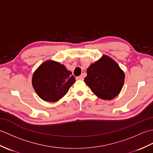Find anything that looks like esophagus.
I'll list each match as a JSON object with an SVG mask.
<instances>
[{"mask_svg": "<svg viewBox=\"0 0 153 153\" xmlns=\"http://www.w3.org/2000/svg\"><path fill=\"white\" fill-rule=\"evenodd\" d=\"M76 79L77 80H83V77L82 76H79L76 77Z\"/></svg>", "mask_w": 153, "mask_h": 153, "instance_id": "1", "label": "esophagus"}]
</instances>
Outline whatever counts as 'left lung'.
<instances>
[{
	"mask_svg": "<svg viewBox=\"0 0 153 153\" xmlns=\"http://www.w3.org/2000/svg\"><path fill=\"white\" fill-rule=\"evenodd\" d=\"M85 81L92 92L100 99L112 100L118 95L124 83L125 74L112 58L104 54L91 64Z\"/></svg>",
	"mask_w": 153,
	"mask_h": 153,
	"instance_id": "left-lung-1",
	"label": "left lung"
}]
</instances>
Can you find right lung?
I'll use <instances>...</instances> for the list:
<instances>
[{
	"mask_svg": "<svg viewBox=\"0 0 153 153\" xmlns=\"http://www.w3.org/2000/svg\"><path fill=\"white\" fill-rule=\"evenodd\" d=\"M76 82L71 71L64 64L48 60L34 71L32 85L37 95L45 101L55 102L62 98Z\"/></svg>",
	"mask_w": 153,
	"mask_h": 153,
	"instance_id": "add662e5",
	"label": "right lung"
}]
</instances>
